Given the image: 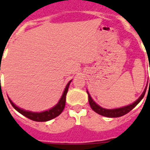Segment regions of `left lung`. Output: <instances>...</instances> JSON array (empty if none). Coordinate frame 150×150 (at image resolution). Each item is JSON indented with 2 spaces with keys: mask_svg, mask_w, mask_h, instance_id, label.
<instances>
[{
  "mask_svg": "<svg viewBox=\"0 0 150 150\" xmlns=\"http://www.w3.org/2000/svg\"><path fill=\"white\" fill-rule=\"evenodd\" d=\"M150 83V80H149ZM146 88L145 89V90L143 91L142 94L139 96V98L135 102H134L132 104L128 105L126 107H121V108H117V109H105V108H103L100 106H99L98 104H96V103L94 102L93 100L92 99V97L89 95V92L87 91V93H88V97H89V103L90 107L94 111L97 113V114L102 115V116L107 117H121L125 115V114H128V112L131 111L134 108V107L136 106V105L139 103L142 100V99L144 97L145 93H146Z\"/></svg>",
  "mask_w": 150,
  "mask_h": 150,
  "instance_id": "8db88e82",
  "label": "left lung"
}]
</instances>
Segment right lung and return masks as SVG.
<instances>
[{
    "label": "right lung",
    "instance_id": "add662e5",
    "mask_svg": "<svg viewBox=\"0 0 150 150\" xmlns=\"http://www.w3.org/2000/svg\"><path fill=\"white\" fill-rule=\"evenodd\" d=\"M71 80L69 81L67 86H66L64 91L63 93V95L61 96V98L60 99L59 102L54 106L53 108L46 110V111L40 112V113H36V112H31V111H27L23 109H21L19 107H18L15 104H14V103L8 98L9 101H10L11 104L12 105V107L15 108L18 112H19L20 114H22V115H24L25 117H26L30 120L35 121H50L51 119L56 117L58 115L61 114V112L63 111L64 106H65V102H66V95L68 93V87L70 85Z\"/></svg>",
    "mask_w": 150,
    "mask_h": 150
}]
</instances>
